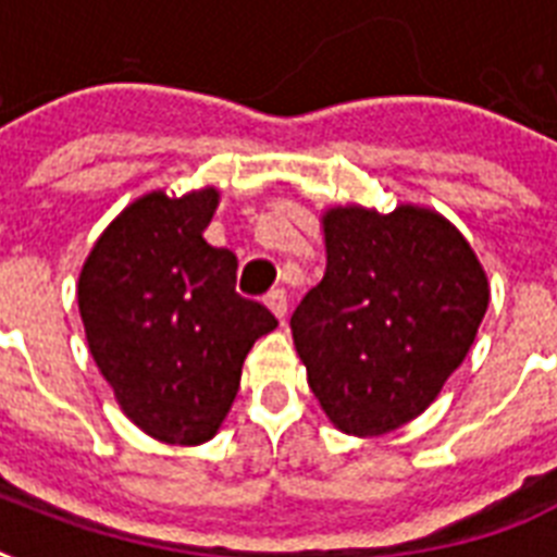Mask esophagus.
Returning <instances> with one entry per match:
<instances>
[{"instance_id":"esophagus-1","label":"esophagus","mask_w":557,"mask_h":557,"mask_svg":"<svg viewBox=\"0 0 557 557\" xmlns=\"http://www.w3.org/2000/svg\"><path fill=\"white\" fill-rule=\"evenodd\" d=\"M265 306H269L271 312H274V318H277L280 323L286 321V312H288V297L283 288H277V292H271V295H265Z\"/></svg>"}]
</instances>
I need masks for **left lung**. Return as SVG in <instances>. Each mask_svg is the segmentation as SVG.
Returning <instances> with one entry per match:
<instances>
[{
	"label": "left lung",
	"instance_id": "8db88e82",
	"mask_svg": "<svg viewBox=\"0 0 557 557\" xmlns=\"http://www.w3.org/2000/svg\"><path fill=\"white\" fill-rule=\"evenodd\" d=\"M323 239L326 274L292 314L297 356L335 428L381 436L428 410L466 361L488 280L466 236L428 208H332Z\"/></svg>",
	"mask_w": 557,
	"mask_h": 557
}]
</instances>
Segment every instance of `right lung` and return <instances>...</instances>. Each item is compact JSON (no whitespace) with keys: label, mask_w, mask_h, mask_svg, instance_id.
<instances>
[{"label":"right lung","mask_w":557,"mask_h":557,"mask_svg":"<svg viewBox=\"0 0 557 557\" xmlns=\"http://www.w3.org/2000/svg\"><path fill=\"white\" fill-rule=\"evenodd\" d=\"M219 193L152 190L100 234L77 283L91 358L152 440L201 445L234 405L243 361L277 318L236 295V257L205 243Z\"/></svg>","instance_id":"add662e5"}]
</instances>
